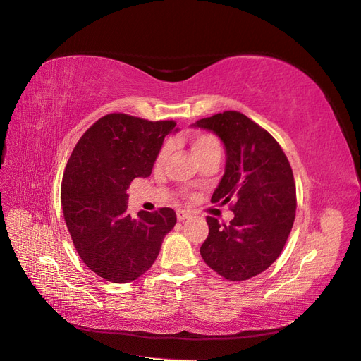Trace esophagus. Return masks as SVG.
<instances>
[{"mask_svg":"<svg viewBox=\"0 0 361 361\" xmlns=\"http://www.w3.org/2000/svg\"><path fill=\"white\" fill-rule=\"evenodd\" d=\"M189 217H190L189 212H185V210H178L177 212V219L178 220H185V219H189Z\"/></svg>","mask_w":361,"mask_h":361,"instance_id":"esophagus-1","label":"esophagus"}]
</instances>
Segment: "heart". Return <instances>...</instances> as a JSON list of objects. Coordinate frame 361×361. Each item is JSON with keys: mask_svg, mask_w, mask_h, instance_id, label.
Returning a JSON list of instances; mask_svg holds the SVG:
<instances>
[{"mask_svg": "<svg viewBox=\"0 0 361 361\" xmlns=\"http://www.w3.org/2000/svg\"><path fill=\"white\" fill-rule=\"evenodd\" d=\"M190 142H192L193 153L197 159H201L202 156L212 153V151H214V149H220V142L217 141V137L210 133H196L192 136ZM171 151H172L171 142H165L164 145H161V148L157 153V157H156V164L164 165L168 160Z\"/></svg>", "mask_w": 361, "mask_h": 361, "instance_id": "obj_1", "label": "heart"}]
</instances>
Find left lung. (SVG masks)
<instances>
[{"label": "left lung", "mask_w": 361, "mask_h": 361, "mask_svg": "<svg viewBox=\"0 0 361 361\" xmlns=\"http://www.w3.org/2000/svg\"><path fill=\"white\" fill-rule=\"evenodd\" d=\"M195 126L213 130L225 144V176L212 202L229 204L234 212L229 224L207 216L208 237L201 257L228 281H247L279 258L293 229V169L276 139L241 112H220Z\"/></svg>", "instance_id": "8db88e82"}]
</instances>
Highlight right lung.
Returning a JSON list of instances; mask_svg holds the SVG:
<instances>
[{
    "mask_svg": "<svg viewBox=\"0 0 361 361\" xmlns=\"http://www.w3.org/2000/svg\"><path fill=\"white\" fill-rule=\"evenodd\" d=\"M176 124L108 114L80 136L67 161L61 183L67 229L80 259L109 282H133L144 274L177 224L168 207L136 217L127 213V189L136 177L149 176Z\"/></svg>",
    "mask_w": 361,
    "mask_h": 361,
    "instance_id": "add662e5",
    "label": "right lung"
}]
</instances>
